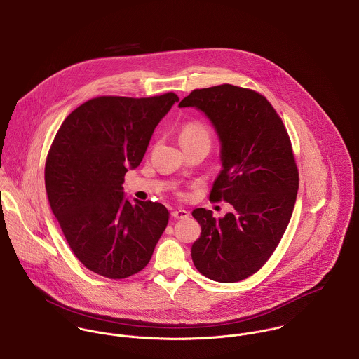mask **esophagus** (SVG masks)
I'll list each match as a JSON object with an SVG mask.
<instances>
[{
    "mask_svg": "<svg viewBox=\"0 0 359 359\" xmlns=\"http://www.w3.org/2000/svg\"><path fill=\"white\" fill-rule=\"evenodd\" d=\"M189 215H190V214H189L187 211H184V210H177V211H173V212H172V216H173L175 219H182V220H183V219H187Z\"/></svg>",
    "mask_w": 359,
    "mask_h": 359,
    "instance_id": "1",
    "label": "esophagus"
}]
</instances>
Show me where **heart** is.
<instances>
[{
	"label": "heart",
	"mask_w": 359,
	"mask_h": 359,
	"mask_svg": "<svg viewBox=\"0 0 359 359\" xmlns=\"http://www.w3.org/2000/svg\"><path fill=\"white\" fill-rule=\"evenodd\" d=\"M180 142L184 144L204 143L211 145V135L208 128L197 121L189 122L182 128Z\"/></svg>",
	"instance_id": "b5f03b06"
}]
</instances>
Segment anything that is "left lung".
<instances>
[{"label":"left lung","instance_id":"obj_1","mask_svg":"<svg viewBox=\"0 0 359 359\" xmlns=\"http://www.w3.org/2000/svg\"><path fill=\"white\" fill-rule=\"evenodd\" d=\"M179 107L201 109L215 126L223 168L210 200L234 208L220 219L193 211L203 230L193 262L211 280H244L272 257L292 215L299 176L286 126L266 97L233 84L193 90Z\"/></svg>","mask_w":359,"mask_h":359}]
</instances>
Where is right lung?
I'll use <instances>...</instances> for the list:
<instances>
[{"label":"right lung","mask_w":359,"mask_h":359,"mask_svg":"<svg viewBox=\"0 0 359 359\" xmlns=\"http://www.w3.org/2000/svg\"><path fill=\"white\" fill-rule=\"evenodd\" d=\"M176 101L172 91L91 98L68 115L50 147L44 170L50 207L74 257L97 275L118 280L140 272L168 226L165 205L132 204L122 183Z\"/></svg>","instance_id":"add662e5"}]
</instances>
